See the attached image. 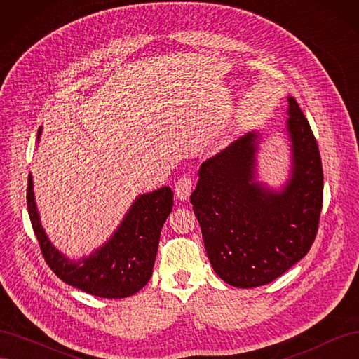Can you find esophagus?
Listing matches in <instances>:
<instances>
[{
  "label": "esophagus",
  "mask_w": 359,
  "mask_h": 359,
  "mask_svg": "<svg viewBox=\"0 0 359 359\" xmlns=\"http://www.w3.org/2000/svg\"><path fill=\"white\" fill-rule=\"evenodd\" d=\"M193 189V181L189 177H182L175 184V196L180 201H187Z\"/></svg>",
  "instance_id": "esophagus-1"
}]
</instances>
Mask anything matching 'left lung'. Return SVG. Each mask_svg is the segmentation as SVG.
<instances>
[{"label": "left lung", "instance_id": "obj_1", "mask_svg": "<svg viewBox=\"0 0 359 359\" xmlns=\"http://www.w3.org/2000/svg\"><path fill=\"white\" fill-rule=\"evenodd\" d=\"M289 177L278 189L259 181L264 133L253 130L202 163L190 196L206 255L227 285L248 289L280 277L307 255L318 233L323 173L316 139L287 97Z\"/></svg>", "mask_w": 359, "mask_h": 359}]
</instances>
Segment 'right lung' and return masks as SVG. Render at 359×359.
Instances as JSON below:
<instances>
[{
    "instance_id": "obj_1",
    "label": "right lung",
    "mask_w": 359,
    "mask_h": 359,
    "mask_svg": "<svg viewBox=\"0 0 359 359\" xmlns=\"http://www.w3.org/2000/svg\"><path fill=\"white\" fill-rule=\"evenodd\" d=\"M41 130L39 127V140ZM27 205L43 257L64 283L94 297L127 298L153 276L160 232L172 211L173 191L165 186L139 194L109 240L81 259H69L50 243L41 226L31 173Z\"/></svg>"
}]
</instances>
